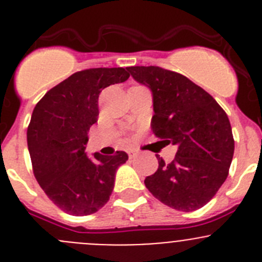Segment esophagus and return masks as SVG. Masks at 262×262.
Listing matches in <instances>:
<instances>
[{"mask_svg": "<svg viewBox=\"0 0 262 262\" xmlns=\"http://www.w3.org/2000/svg\"><path fill=\"white\" fill-rule=\"evenodd\" d=\"M138 155H139V150H138V149H129V150H128L129 158L135 157V156H138Z\"/></svg>", "mask_w": 262, "mask_h": 262, "instance_id": "obj_1", "label": "esophagus"}]
</instances>
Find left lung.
<instances>
[{"label": "left lung", "mask_w": 262, "mask_h": 262, "mask_svg": "<svg viewBox=\"0 0 262 262\" xmlns=\"http://www.w3.org/2000/svg\"><path fill=\"white\" fill-rule=\"evenodd\" d=\"M152 92L155 135L178 150L170 164L156 155L158 169L145 187L172 209L192 212L209 203L226 181L234 156L231 124L209 93L182 74L157 66L127 67Z\"/></svg>", "instance_id": "obj_1"}]
</instances>
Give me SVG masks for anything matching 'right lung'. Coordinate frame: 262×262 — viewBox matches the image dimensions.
Wrapping results in <instances>:
<instances>
[{"instance_id":"right-lung-1","label":"right lung","mask_w":262,"mask_h":262,"mask_svg":"<svg viewBox=\"0 0 262 262\" xmlns=\"http://www.w3.org/2000/svg\"><path fill=\"white\" fill-rule=\"evenodd\" d=\"M129 78L126 69L78 71L48 91L37 102L27 129L33 174L48 198L73 215L96 213L109 201L117 169L128 160L88 156V131L98 118V96L112 84Z\"/></svg>"}]
</instances>
